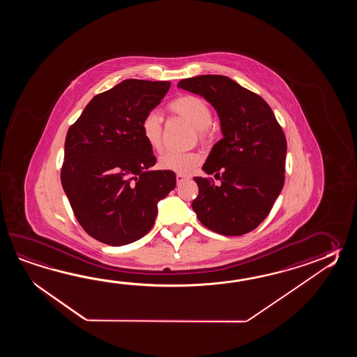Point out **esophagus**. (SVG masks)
<instances>
[{
    "mask_svg": "<svg viewBox=\"0 0 357 357\" xmlns=\"http://www.w3.org/2000/svg\"><path fill=\"white\" fill-rule=\"evenodd\" d=\"M186 180H189V176L181 175V174H177V175H176V181H177V183H181V182L186 181Z\"/></svg>",
    "mask_w": 357,
    "mask_h": 357,
    "instance_id": "esophagus-1",
    "label": "esophagus"
}]
</instances>
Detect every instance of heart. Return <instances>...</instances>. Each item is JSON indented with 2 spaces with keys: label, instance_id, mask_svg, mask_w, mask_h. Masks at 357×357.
<instances>
[{
  "label": "heart",
  "instance_id": "b5f03b06",
  "mask_svg": "<svg viewBox=\"0 0 357 357\" xmlns=\"http://www.w3.org/2000/svg\"><path fill=\"white\" fill-rule=\"evenodd\" d=\"M168 108L172 114L189 121L197 130V137L202 142H208L212 137V131L209 129L212 122V111L204 99L197 96H182L174 99ZM140 130L145 142L153 151H160L163 134L160 114L154 111L145 114L140 123ZM202 160L203 157L200 153L168 151L160 155V167L185 175L192 172L202 163Z\"/></svg>",
  "mask_w": 357,
  "mask_h": 357
}]
</instances>
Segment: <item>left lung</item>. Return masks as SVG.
I'll return each instance as SVG.
<instances>
[{"label": "left lung", "mask_w": 357, "mask_h": 357, "mask_svg": "<svg viewBox=\"0 0 357 357\" xmlns=\"http://www.w3.org/2000/svg\"><path fill=\"white\" fill-rule=\"evenodd\" d=\"M177 86L215 108L223 134L203 166L220 185L194 177L199 194L192 209L220 235H245L266 220L284 183L287 142L281 125L264 99L227 76H195Z\"/></svg>", "instance_id": "8db88e82"}]
</instances>
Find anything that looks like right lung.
<instances>
[{
    "label": "right lung",
    "instance_id": "add662e5",
    "mask_svg": "<svg viewBox=\"0 0 357 357\" xmlns=\"http://www.w3.org/2000/svg\"><path fill=\"white\" fill-rule=\"evenodd\" d=\"M169 85L126 79L97 94L68 129L61 183L80 226L100 243L146 235L158 202L175 189V172L149 169L157 160L140 130Z\"/></svg>",
    "mask_w": 357,
    "mask_h": 357
}]
</instances>
